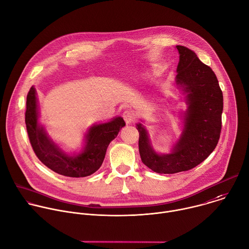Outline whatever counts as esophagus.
I'll return each mask as SVG.
<instances>
[{
    "instance_id": "obj_1",
    "label": "esophagus",
    "mask_w": 249,
    "mask_h": 249,
    "mask_svg": "<svg viewBox=\"0 0 249 249\" xmlns=\"http://www.w3.org/2000/svg\"><path fill=\"white\" fill-rule=\"evenodd\" d=\"M123 118H124V120H125V122H126V124H131V123H133L134 122V120H135V114L132 112V111H130V110H126V111H124V113H123Z\"/></svg>"
}]
</instances>
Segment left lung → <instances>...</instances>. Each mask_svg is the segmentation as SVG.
<instances>
[{
	"mask_svg": "<svg viewBox=\"0 0 249 249\" xmlns=\"http://www.w3.org/2000/svg\"><path fill=\"white\" fill-rule=\"evenodd\" d=\"M176 48L180 54L176 85L188 106L179 140L170 153L160 154L152 148L144 126H136L142 161L159 174H174L197 166L215 149L222 127L223 93L215 73L189 48Z\"/></svg>",
	"mask_w": 249,
	"mask_h": 249,
	"instance_id": "8db88e82",
	"label": "left lung"
}]
</instances>
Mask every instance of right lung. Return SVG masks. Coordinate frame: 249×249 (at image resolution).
<instances>
[{"instance_id":"1","label":"right lung","mask_w":249,"mask_h":249,"mask_svg":"<svg viewBox=\"0 0 249 249\" xmlns=\"http://www.w3.org/2000/svg\"><path fill=\"white\" fill-rule=\"evenodd\" d=\"M25 123L32 148L48 168L66 177H87L100 169L107 149L116 138L125 121L121 116L108 122L95 124L85 135V144L79 153L73 155L63 151L39 123V108L36 90L32 86L26 99Z\"/></svg>"}]
</instances>
